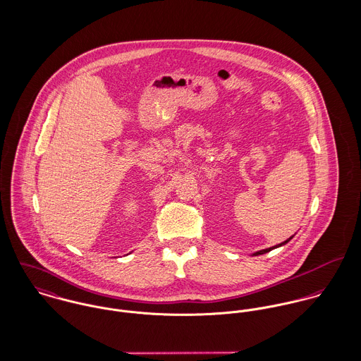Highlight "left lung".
I'll use <instances>...</instances> for the list:
<instances>
[{"instance_id": "obj_1", "label": "left lung", "mask_w": 361, "mask_h": 361, "mask_svg": "<svg viewBox=\"0 0 361 361\" xmlns=\"http://www.w3.org/2000/svg\"><path fill=\"white\" fill-rule=\"evenodd\" d=\"M293 236L295 235H292L289 239H286L285 242H282V243H279V245H275V246H272V247H268V249H264V250H258L256 253H253L252 256H259V255H265V253H268V252H271V250H274V249H278V247H282L283 245H286L289 240H292L293 239Z\"/></svg>"}]
</instances>
